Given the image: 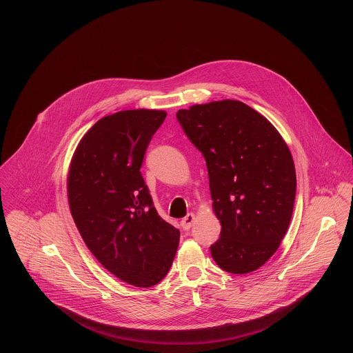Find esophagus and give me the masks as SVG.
<instances>
[{
	"mask_svg": "<svg viewBox=\"0 0 353 353\" xmlns=\"http://www.w3.org/2000/svg\"><path fill=\"white\" fill-rule=\"evenodd\" d=\"M194 221H196V214H194V213H188V214L182 219L181 225H182L183 230H190V228L193 227Z\"/></svg>",
	"mask_w": 353,
	"mask_h": 353,
	"instance_id": "esophagus-1",
	"label": "esophagus"
}]
</instances>
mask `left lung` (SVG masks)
Wrapping results in <instances>:
<instances>
[{
    "instance_id": "left-lung-1",
    "label": "left lung",
    "mask_w": 353,
    "mask_h": 353,
    "mask_svg": "<svg viewBox=\"0 0 353 353\" xmlns=\"http://www.w3.org/2000/svg\"><path fill=\"white\" fill-rule=\"evenodd\" d=\"M205 157L213 210L221 232L214 262L234 274L261 268L283 241L294 210L296 172L276 128L239 101L194 104L176 112Z\"/></svg>"
}]
</instances>
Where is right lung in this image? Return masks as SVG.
Segmentation results:
<instances>
[{
  "label": "right lung",
  "mask_w": 353,
  "mask_h": 353,
  "mask_svg": "<svg viewBox=\"0 0 353 353\" xmlns=\"http://www.w3.org/2000/svg\"><path fill=\"white\" fill-rule=\"evenodd\" d=\"M165 117L140 108L101 118L68 174L70 213L87 248L115 277L143 288L165 277L179 245V230L159 216L140 171Z\"/></svg>",
  "instance_id": "1"
}]
</instances>
